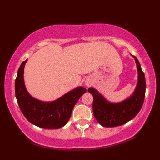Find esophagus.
<instances>
[{
    "label": "esophagus",
    "instance_id": "obj_1",
    "mask_svg": "<svg viewBox=\"0 0 160 160\" xmlns=\"http://www.w3.org/2000/svg\"><path fill=\"white\" fill-rule=\"evenodd\" d=\"M85 84H86L87 86H89V85L91 84V82L89 80H87L86 82H85Z\"/></svg>",
    "mask_w": 160,
    "mask_h": 160
}]
</instances>
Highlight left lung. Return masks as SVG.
<instances>
[{
  "mask_svg": "<svg viewBox=\"0 0 160 160\" xmlns=\"http://www.w3.org/2000/svg\"><path fill=\"white\" fill-rule=\"evenodd\" d=\"M137 64L138 81L136 89L130 98L118 103L108 102L92 87L88 91L93 95L92 109L95 119L102 126L113 128L122 125L133 119L143 106L146 93L145 76L139 61L133 56Z\"/></svg>",
  "mask_w": 160,
  "mask_h": 160,
  "instance_id": "left-lung-1",
  "label": "left lung"
}]
</instances>
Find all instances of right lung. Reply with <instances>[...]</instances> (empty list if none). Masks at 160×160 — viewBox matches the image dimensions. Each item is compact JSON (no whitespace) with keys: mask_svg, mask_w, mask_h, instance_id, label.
<instances>
[{"mask_svg":"<svg viewBox=\"0 0 160 160\" xmlns=\"http://www.w3.org/2000/svg\"><path fill=\"white\" fill-rule=\"evenodd\" d=\"M27 60L22 62L15 80V95L19 108L28 121L39 128H62L68 122L74 106L87 89L78 87L54 101H40L31 97L25 89L23 73Z\"/></svg>","mask_w":160,"mask_h":160,"instance_id":"1","label":"right lung"}]
</instances>
